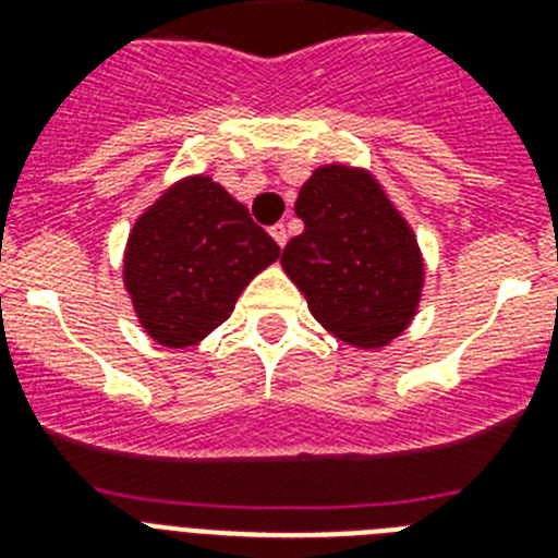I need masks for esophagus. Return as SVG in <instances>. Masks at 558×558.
<instances>
[{
    "label": "esophagus",
    "instance_id": "34e87169",
    "mask_svg": "<svg viewBox=\"0 0 558 558\" xmlns=\"http://www.w3.org/2000/svg\"><path fill=\"white\" fill-rule=\"evenodd\" d=\"M270 236H274V240H276V243H279V245H284V243H288V229H284L282 223L270 226Z\"/></svg>",
    "mask_w": 558,
    "mask_h": 558
}]
</instances>
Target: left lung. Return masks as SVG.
<instances>
[{"mask_svg": "<svg viewBox=\"0 0 558 558\" xmlns=\"http://www.w3.org/2000/svg\"><path fill=\"white\" fill-rule=\"evenodd\" d=\"M304 231L282 251V268L307 295L310 313L335 338L377 349L397 338L418 304L422 256L411 229L377 181L322 167L302 186Z\"/></svg>", "mask_w": 558, "mask_h": 558, "instance_id": "left-lung-1", "label": "left lung"}]
</instances>
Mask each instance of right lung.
<instances>
[{
    "mask_svg": "<svg viewBox=\"0 0 558 558\" xmlns=\"http://www.w3.org/2000/svg\"><path fill=\"white\" fill-rule=\"evenodd\" d=\"M279 256L274 236L211 179H186L136 220L125 288L165 347H192L229 318L236 295Z\"/></svg>",
    "mask_w": 558,
    "mask_h": 558,
    "instance_id": "obj_1",
    "label": "right lung"
}]
</instances>
